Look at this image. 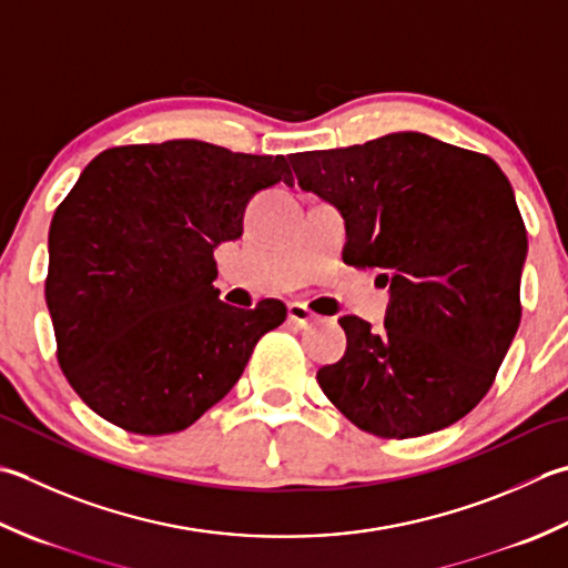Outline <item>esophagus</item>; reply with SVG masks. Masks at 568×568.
Segmentation results:
<instances>
[{
  "instance_id": "34e87169",
  "label": "esophagus",
  "mask_w": 568,
  "mask_h": 568,
  "mask_svg": "<svg viewBox=\"0 0 568 568\" xmlns=\"http://www.w3.org/2000/svg\"><path fill=\"white\" fill-rule=\"evenodd\" d=\"M287 322H293V325H297L300 329H307V327L315 325L317 315L310 313V310H307L305 305L291 303V305H287Z\"/></svg>"
}]
</instances>
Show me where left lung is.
I'll use <instances>...</instances> for the list:
<instances>
[{
  "label": "left lung",
  "mask_w": 568,
  "mask_h": 568,
  "mask_svg": "<svg viewBox=\"0 0 568 568\" xmlns=\"http://www.w3.org/2000/svg\"><path fill=\"white\" fill-rule=\"evenodd\" d=\"M297 184L339 209L342 258L379 268L382 332L339 317L347 352L317 384L354 426L416 438L483 402L521 320L527 229L495 160L424 132L291 154Z\"/></svg>",
  "instance_id": "left-lung-1"
}]
</instances>
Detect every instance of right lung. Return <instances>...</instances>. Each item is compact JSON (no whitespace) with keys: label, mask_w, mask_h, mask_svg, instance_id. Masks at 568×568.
I'll use <instances>...</instances> for the list:
<instances>
[{"label":"right lung","mask_w":568,"mask_h":568,"mask_svg":"<svg viewBox=\"0 0 568 568\" xmlns=\"http://www.w3.org/2000/svg\"><path fill=\"white\" fill-rule=\"evenodd\" d=\"M293 184L283 154L199 140L110 148L49 229L55 357L100 418L140 436L184 430L241 379L283 303L219 300L214 248L243 233L251 196Z\"/></svg>","instance_id":"right-lung-1"}]
</instances>
